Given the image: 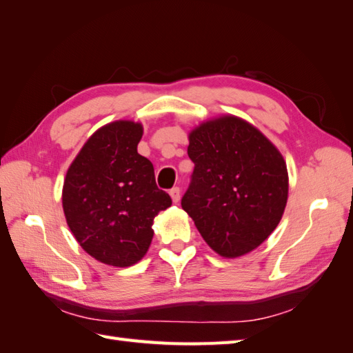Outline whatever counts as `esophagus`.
I'll list each match as a JSON object with an SVG mask.
<instances>
[{
	"mask_svg": "<svg viewBox=\"0 0 353 353\" xmlns=\"http://www.w3.org/2000/svg\"><path fill=\"white\" fill-rule=\"evenodd\" d=\"M170 198L174 202H179V198H181V190H179V187H174V189H170Z\"/></svg>",
	"mask_w": 353,
	"mask_h": 353,
	"instance_id": "esophagus-1",
	"label": "esophagus"
}]
</instances>
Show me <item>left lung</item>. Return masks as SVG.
Instances as JSON below:
<instances>
[{
    "label": "left lung",
    "mask_w": 353,
    "mask_h": 353,
    "mask_svg": "<svg viewBox=\"0 0 353 353\" xmlns=\"http://www.w3.org/2000/svg\"><path fill=\"white\" fill-rule=\"evenodd\" d=\"M194 169L181 207L210 248L236 258L276 228L288 196L283 155L252 125L234 116L190 132Z\"/></svg>",
    "instance_id": "1"
}]
</instances>
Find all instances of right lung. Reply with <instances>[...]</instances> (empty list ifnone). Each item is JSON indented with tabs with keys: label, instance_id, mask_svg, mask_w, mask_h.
Returning <instances> with one entry per match:
<instances>
[{
	"label": "right lung",
	"instance_id": "obj_1",
	"mask_svg": "<svg viewBox=\"0 0 353 353\" xmlns=\"http://www.w3.org/2000/svg\"><path fill=\"white\" fill-rule=\"evenodd\" d=\"M143 128L117 121L93 134L66 174L63 210L80 246L98 261L128 268L152 241V222L170 207L152 163L137 152Z\"/></svg>",
	"mask_w": 353,
	"mask_h": 353
}]
</instances>
